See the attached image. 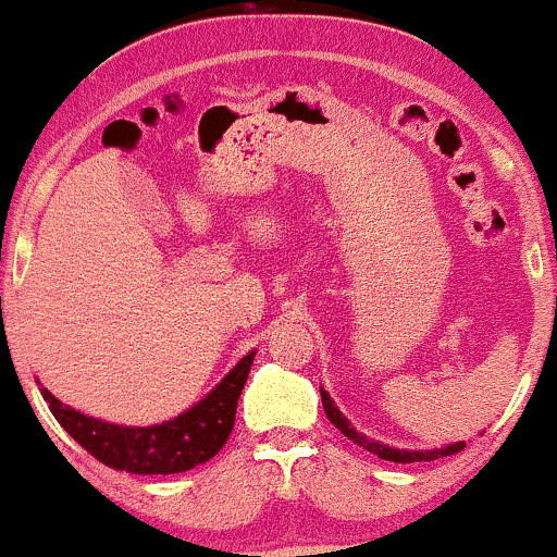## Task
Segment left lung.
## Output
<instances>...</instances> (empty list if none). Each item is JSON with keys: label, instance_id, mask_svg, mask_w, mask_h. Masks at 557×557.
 <instances>
[{"label": "left lung", "instance_id": "1", "mask_svg": "<svg viewBox=\"0 0 557 557\" xmlns=\"http://www.w3.org/2000/svg\"><path fill=\"white\" fill-rule=\"evenodd\" d=\"M320 394H322V407H324V414H327V420H330L332 424H335V428L341 430L345 437L352 440V443L360 445V447H366L368 453L379 455V458L392 460V463H420V460H437V458H445V455H455V453H460V450H463V447H466L463 440H460V443H450V445H445V447H432V450H404V447L384 445V443H379V440L366 437L363 432H358L356 428H352V424L348 422V417H345L343 411L335 407V401L330 399V394L324 392L322 386H320Z\"/></svg>", "mask_w": 557, "mask_h": 557}]
</instances>
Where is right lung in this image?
Segmentation results:
<instances>
[{
  "label": "right lung",
  "instance_id": "1",
  "mask_svg": "<svg viewBox=\"0 0 557 557\" xmlns=\"http://www.w3.org/2000/svg\"><path fill=\"white\" fill-rule=\"evenodd\" d=\"M252 358L256 350L237 360L233 371L191 409L150 428H127V424L86 417L55 399L48 388L40 386V394L50 404V411L61 428L104 466L137 475L182 473L207 463L227 443Z\"/></svg>",
  "mask_w": 557,
  "mask_h": 557
}]
</instances>
